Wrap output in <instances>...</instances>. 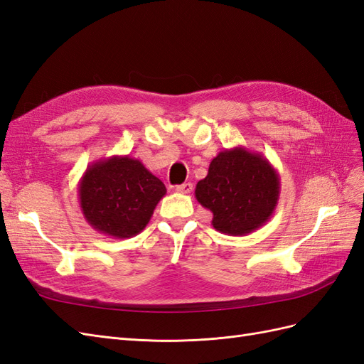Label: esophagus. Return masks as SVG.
Returning a JSON list of instances; mask_svg holds the SVG:
<instances>
[{
	"instance_id": "esophagus-1",
	"label": "esophagus",
	"mask_w": 364,
	"mask_h": 364,
	"mask_svg": "<svg viewBox=\"0 0 364 364\" xmlns=\"http://www.w3.org/2000/svg\"><path fill=\"white\" fill-rule=\"evenodd\" d=\"M176 191L182 193V194H190L193 191V183L185 182L182 185H178V186H176Z\"/></svg>"
}]
</instances>
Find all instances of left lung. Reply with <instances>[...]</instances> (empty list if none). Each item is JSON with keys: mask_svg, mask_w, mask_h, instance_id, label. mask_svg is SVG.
I'll list each match as a JSON object with an SVG mask.
<instances>
[{"mask_svg": "<svg viewBox=\"0 0 364 364\" xmlns=\"http://www.w3.org/2000/svg\"><path fill=\"white\" fill-rule=\"evenodd\" d=\"M279 191V174L269 159L238 146L218 153L194 194L213 213L215 230L243 237L269 222Z\"/></svg>", "mask_w": 364, "mask_h": 364, "instance_id": "obj_1", "label": "left lung"}]
</instances>
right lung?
<instances>
[{
	"label": "right lung",
	"instance_id": "obj_1",
	"mask_svg": "<svg viewBox=\"0 0 364 364\" xmlns=\"http://www.w3.org/2000/svg\"><path fill=\"white\" fill-rule=\"evenodd\" d=\"M77 191L92 229L112 238H132L149 225L167 188L141 161L124 155L87 165Z\"/></svg>",
	"mask_w": 364,
	"mask_h": 364
}]
</instances>
